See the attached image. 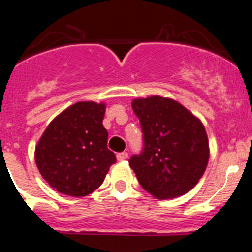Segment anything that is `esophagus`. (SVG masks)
Returning <instances> with one entry per match:
<instances>
[{
	"label": "esophagus",
	"instance_id": "34e87169",
	"mask_svg": "<svg viewBox=\"0 0 252 252\" xmlns=\"http://www.w3.org/2000/svg\"><path fill=\"white\" fill-rule=\"evenodd\" d=\"M126 158H128V152H119V154H117V159L118 161H126Z\"/></svg>",
	"mask_w": 252,
	"mask_h": 252
}]
</instances>
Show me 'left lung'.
I'll return each instance as SVG.
<instances>
[{
	"label": "left lung",
	"mask_w": 252,
	"mask_h": 252,
	"mask_svg": "<svg viewBox=\"0 0 252 252\" xmlns=\"http://www.w3.org/2000/svg\"><path fill=\"white\" fill-rule=\"evenodd\" d=\"M140 121L142 151L129 159L139 183L157 199H172L191 190L208 163L205 126L172 98L151 96L131 103Z\"/></svg>",
	"instance_id": "obj_1"
}]
</instances>
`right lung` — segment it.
<instances>
[{
	"label": "right lung",
	"mask_w": 252,
	"mask_h": 252,
	"mask_svg": "<svg viewBox=\"0 0 252 252\" xmlns=\"http://www.w3.org/2000/svg\"><path fill=\"white\" fill-rule=\"evenodd\" d=\"M105 110V103L77 102L58 114L42 134L35 161L42 178L58 192L75 197L91 194L116 163L102 126Z\"/></svg>",
	"instance_id": "add662e5"
}]
</instances>
